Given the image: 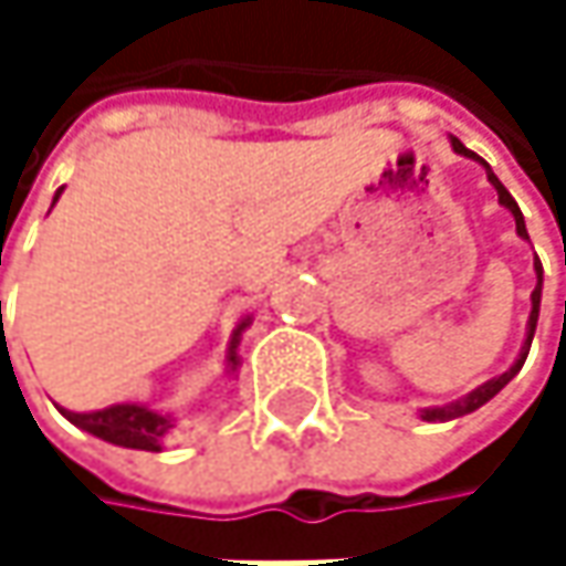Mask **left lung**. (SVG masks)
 <instances>
[{
    "instance_id": "left-lung-1",
    "label": "left lung",
    "mask_w": 566,
    "mask_h": 566,
    "mask_svg": "<svg viewBox=\"0 0 566 566\" xmlns=\"http://www.w3.org/2000/svg\"><path fill=\"white\" fill-rule=\"evenodd\" d=\"M452 147H455V154H462V157H472V160H479V164H485L482 157H475L469 147H462L459 140H452ZM485 170H489V179H492V186L499 189V202L511 209V216H514V226H517V235H524L527 239V229H524V216H521V209H517V202L511 199V192L502 186V179L492 172V167L485 164ZM534 272H537V287H534V294H531V317H527V340H524V347H521V357L514 360V367L505 370L502 377H495V380H489V384H482L479 390H472L469 396H462V399H455V402H449V406H432V409H422V419L426 422H449V419H459V416H465V412H475L479 406H485L492 396L499 394L505 384H509L511 377L524 367V357H527V350H531V340H534V327H537V311H541V262H534Z\"/></svg>"
}]
</instances>
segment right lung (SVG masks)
Wrapping results in <instances>:
<instances>
[{
    "label": "right lung",
    "instance_id": "right-lung-1",
    "mask_svg": "<svg viewBox=\"0 0 566 566\" xmlns=\"http://www.w3.org/2000/svg\"><path fill=\"white\" fill-rule=\"evenodd\" d=\"M57 199V196H55ZM245 327V324H242ZM239 327V331H242ZM239 340V334H235ZM229 364L235 370V347L229 354ZM74 426H81L84 432L104 439V442H114V446H124V449H144V452H160L167 442H170L172 422L167 416L147 409V406H134V402H117V406H107V409H97V412H67L61 409Z\"/></svg>",
    "mask_w": 566,
    "mask_h": 566
}]
</instances>
